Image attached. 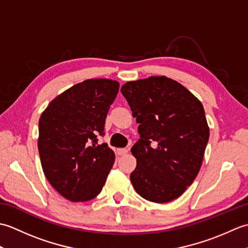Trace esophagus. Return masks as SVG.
I'll list each match as a JSON object with an SVG mask.
<instances>
[{"instance_id":"1","label":"esophagus","mask_w":248,"mask_h":248,"mask_svg":"<svg viewBox=\"0 0 248 248\" xmlns=\"http://www.w3.org/2000/svg\"><path fill=\"white\" fill-rule=\"evenodd\" d=\"M127 154H128V149H125V148H118L117 149L118 155H125Z\"/></svg>"}]
</instances>
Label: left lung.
Here are the masks:
<instances>
[{"mask_svg":"<svg viewBox=\"0 0 248 248\" xmlns=\"http://www.w3.org/2000/svg\"><path fill=\"white\" fill-rule=\"evenodd\" d=\"M120 91L140 124V139L131 149L138 162L131 182L149 202H170L191 186L202 166L209 140L202 104L166 77L128 82Z\"/></svg>","mask_w":248,"mask_h":248,"instance_id":"1","label":"left lung"}]
</instances>
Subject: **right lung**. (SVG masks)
Returning <instances> with one entry per match:
<instances>
[{"label":"right lung","mask_w":248,"mask_h":248,"mask_svg":"<svg viewBox=\"0 0 248 248\" xmlns=\"http://www.w3.org/2000/svg\"><path fill=\"white\" fill-rule=\"evenodd\" d=\"M119 83L91 78L52 100L39 119L38 151L45 176L62 196L87 202L101 192L115 155L98 144Z\"/></svg>","instance_id":"add662e5"}]
</instances>
